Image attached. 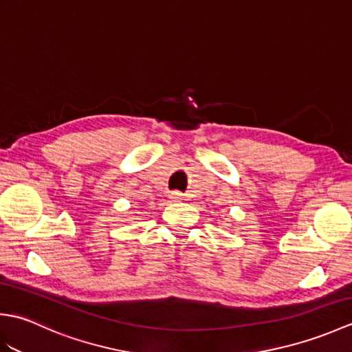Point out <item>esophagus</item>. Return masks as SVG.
I'll list each match as a JSON object with an SVG mask.
<instances>
[{"label":"esophagus","instance_id":"1","mask_svg":"<svg viewBox=\"0 0 352 352\" xmlns=\"http://www.w3.org/2000/svg\"><path fill=\"white\" fill-rule=\"evenodd\" d=\"M170 198L174 199V201H178V199H182V195H180V193H178V192H172V193H170Z\"/></svg>","mask_w":352,"mask_h":352}]
</instances>
